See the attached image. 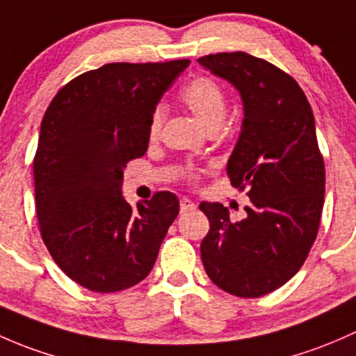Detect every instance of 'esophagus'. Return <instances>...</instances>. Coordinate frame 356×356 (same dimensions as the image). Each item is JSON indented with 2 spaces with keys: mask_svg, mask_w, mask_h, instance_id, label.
Listing matches in <instances>:
<instances>
[{
  "mask_svg": "<svg viewBox=\"0 0 356 356\" xmlns=\"http://www.w3.org/2000/svg\"><path fill=\"white\" fill-rule=\"evenodd\" d=\"M193 209H195V204H193L190 199H181V200H179V212H181V214L193 211Z\"/></svg>",
  "mask_w": 356,
  "mask_h": 356,
  "instance_id": "1",
  "label": "esophagus"
}]
</instances>
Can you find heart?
I'll return each mask as SVG.
<instances>
[{
    "label": "heart",
    "instance_id": "b5f03b06",
    "mask_svg": "<svg viewBox=\"0 0 356 356\" xmlns=\"http://www.w3.org/2000/svg\"><path fill=\"white\" fill-rule=\"evenodd\" d=\"M179 97H181L183 104L197 116V120L207 130L219 128L225 122L226 113H228V96H226V90L216 80L209 79V76H197L183 87ZM163 120L164 108L156 106L147 127V135L151 140L159 137ZM185 177L193 179L197 178V173L193 170H186Z\"/></svg>",
    "mask_w": 356,
    "mask_h": 356
}]
</instances>
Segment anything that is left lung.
<instances>
[{
  "label": "left lung",
  "mask_w": 356,
  "mask_h": 356,
  "mask_svg": "<svg viewBox=\"0 0 356 356\" xmlns=\"http://www.w3.org/2000/svg\"><path fill=\"white\" fill-rule=\"evenodd\" d=\"M199 63L241 96L243 123L226 173L250 197L240 221L222 204H200L211 226L200 257L216 286L259 298L298 273L317 238L325 171L314 113L295 79L269 61L236 51Z\"/></svg>",
  "instance_id": "8db88e82"
}]
</instances>
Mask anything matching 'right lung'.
<instances>
[{
  "mask_svg": "<svg viewBox=\"0 0 356 356\" xmlns=\"http://www.w3.org/2000/svg\"><path fill=\"white\" fill-rule=\"evenodd\" d=\"M188 63L104 65L68 82L46 109L34 157L39 229L58 267L90 291L145 280L177 219L175 193L135 209L122 185L128 161L147 151L154 108Z\"/></svg>",
  "mask_w": 356,
  "mask_h": 356,
  "instance_id": "1",
  "label": "right lung"
}]
</instances>
